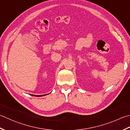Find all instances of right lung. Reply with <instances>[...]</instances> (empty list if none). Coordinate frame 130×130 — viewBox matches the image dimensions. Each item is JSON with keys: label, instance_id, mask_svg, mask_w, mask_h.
<instances>
[{"label": "right lung", "instance_id": "right-lung-1", "mask_svg": "<svg viewBox=\"0 0 130 130\" xmlns=\"http://www.w3.org/2000/svg\"><path fill=\"white\" fill-rule=\"evenodd\" d=\"M47 95V94H46ZM33 95V96H44V95Z\"/></svg>", "mask_w": 130, "mask_h": 130}]
</instances>
